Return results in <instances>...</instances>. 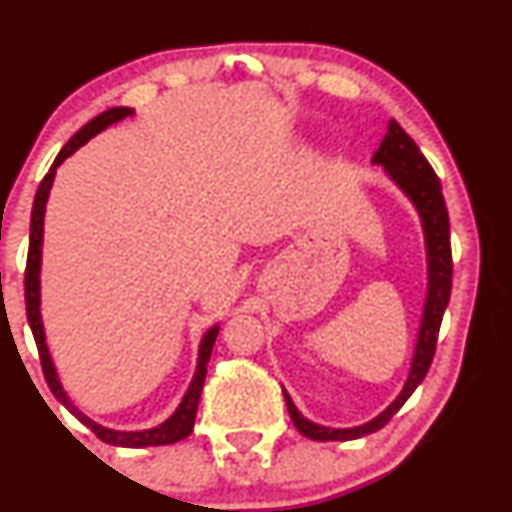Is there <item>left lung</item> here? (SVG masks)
<instances>
[{
    "instance_id": "8db88e82",
    "label": "left lung",
    "mask_w": 512,
    "mask_h": 512,
    "mask_svg": "<svg viewBox=\"0 0 512 512\" xmlns=\"http://www.w3.org/2000/svg\"><path fill=\"white\" fill-rule=\"evenodd\" d=\"M373 166H380L385 175L397 185V190L409 199L411 207L416 209L421 221V231H424L426 243V269H428V284H426V301L424 313H421L419 334H416L414 356H411V366L404 380V387L399 395L392 399L378 416L351 428H332L310 421L298 411L289 392L284 390L286 407H289L291 421L305 438L310 440H356L375 433L383 428L392 416L397 414L399 407L411 397V392L421 385L426 378L428 368H431L433 354H436L438 330L443 322V313L448 308L450 289H452V255H450V221L448 209H445L443 190H440L438 175L433 173L431 163L426 161L414 139L390 120L387 125L385 139L380 142V149L370 158Z\"/></svg>"
}]
</instances>
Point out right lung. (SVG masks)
Returning <instances> with one entry per match:
<instances>
[{
  "instance_id": "1",
  "label": "right lung",
  "mask_w": 512,
  "mask_h": 512,
  "mask_svg": "<svg viewBox=\"0 0 512 512\" xmlns=\"http://www.w3.org/2000/svg\"><path fill=\"white\" fill-rule=\"evenodd\" d=\"M134 110L132 108H110L105 113L96 115L91 122H86L79 132L69 139L67 146L57 154L55 163H52L48 175H45L43 182H40L38 192H35V202H33V211H31V245H28V264H26V313H28V325H31V332L35 337V344H38V354H40V363H43V373L45 380H48L52 395L57 397V402L64 404L81 424L91 428L103 443L110 445H120V448H149V445H170L178 443V440L187 438L195 428V416H197V404H199V395H202L204 387V378H207V363L211 358V349H214L216 337H219V322L211 325L207 332H204L202 342H199V351H197V368L195 375H192L190 387L182 395L178 409L168 416L163 424L151 426V428H142V431H117V428H108L98 421L88 419V416L81 411L76 404L69 399L67 390H64L60 383V375H57L55 363H52L48 342H45V325H43V313H40V269H43V231H45V207H48V197L52 190V182H55L57 168L62 166L64 158H69L74 154L79 146H84L88 139H93L96 134H101L103 129H108L115 122H122L125 117H132Z\"/></svg>"
}]
</instances>
